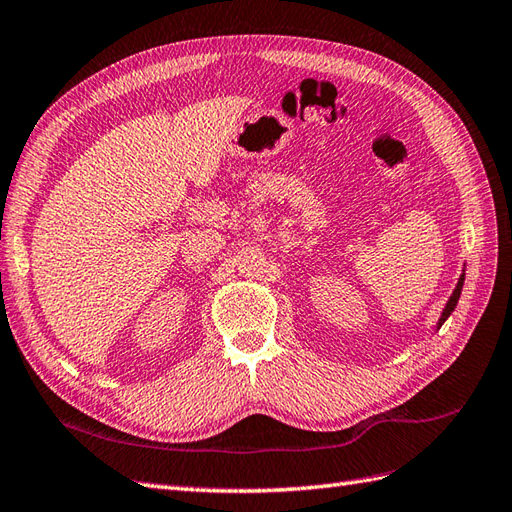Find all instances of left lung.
Wrapping results in <instances>:
<instances>
[{
  "label": "left lung",
  "mask_w": 512,
  "mask_h": 512,
  "mask_svg": "<svg viewBox=\"0 0 512 512\" xmlns=\"http://www.w3.org/2000/svg\"><path fill=\"white\" fill-rule=\"evenodd\" d=\"M462 283H465V275H460V281H458V285H456V290H454V294L449 296V301H447V307L443 310V316H441V320H438V327H441L445 320L449 318V314L454 312V307H456V303H458V299H460V292H462Z\"/></svg>",
  "instance_id": "left-lung-1"
}]
</instances>
